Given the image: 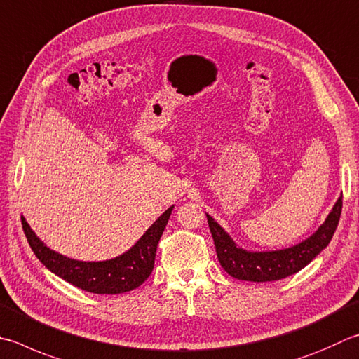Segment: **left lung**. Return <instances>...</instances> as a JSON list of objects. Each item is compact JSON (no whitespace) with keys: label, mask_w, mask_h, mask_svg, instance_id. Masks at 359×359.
Wrapping results in <instances>:
<instances>
[{"label":"left lung","mask_w":359,"mask_h":359,"mask_svg":"<svg viewBox=\"0 0 359 359\" xmlns=\"http://www.w3.org/2000/svg\"><path fill=\"white\" fill-rule=\"evenodd\" d=\"M342 212V194L328 213L323 224L298 245L276 251H248L240 248L232 237L207 215L218 260L232 278L251 283L278 281L304 269L317 254H320L333 238Z\"/></svg>","instance_id":"8db88e82"}]
</instances>
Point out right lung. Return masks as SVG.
<instances>
[{
	"label": "right lung",
	"mask_w": 359,
	"mask_h": 359,
	"mask_svg": "<svg viewBox=\"0 0 359 359\" xmlns=\"http://www.w3.org/2000/svg\"><path fill=\"white\" fill-rule=\"evenodd\" d=\"M172 208L174 205L169 207L158 219H155V223L144 232V236L128 251L113 259L99 260V262H84V260L62 256V254L50 250L36 236V232L31 229L23 217L22 224L31 250L51 273L81 290L116 295V293L130 292L140 287L151 276L157 245L168 224V219L171 217Z\"/></svg>",
	"instance_id": "obj_1"
}]
</instances>
